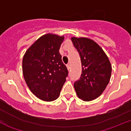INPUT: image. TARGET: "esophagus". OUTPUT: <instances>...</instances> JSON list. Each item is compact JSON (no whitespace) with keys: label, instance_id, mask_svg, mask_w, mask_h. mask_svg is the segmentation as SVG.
<instances>
[{"label":"esophagus","instance_id":"obj_1","mask_svg":"<svg viewBox=\"0 0 131 131\" xmlns=\"http://www.w3.org/2000/svg\"><path fill=\"white\" fill-rule=\"evenodd\" d=\"M67 68H68V70H70V64H67Z\"/></svg>","mask_w":131,"mask_h":131}]
</instances>
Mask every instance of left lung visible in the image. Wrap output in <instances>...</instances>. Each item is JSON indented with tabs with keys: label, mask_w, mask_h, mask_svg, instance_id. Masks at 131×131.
<instances>
[{
	"label": "left lung",
	"mask_w": 131,
	"mask_h": 131,
	"mask_svg": "<svg viewBox=\"0 0 131 131\" xmlns=\"http://www.w3.org/2000/svg\"><path fill=\"white\" fill-rule=\"evenodd\" d=\"M80 55L82 70L74 87L80 99L84 101L95 99L103 93L110 80L112 66L102 48L87 38H71Z\"/></svg>",
	"instance_id": "left-lung-1"
}]
</instances>
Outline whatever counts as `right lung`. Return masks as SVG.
<instances>
[{
  "instance_id": "obj_1",
  "label": "right lung",
  "mask_w": 131,
  "mask_h": 131,
  "mask_svg": "<svg viewBox=\"0 0 131 131\" xmlns=\"http://www.w3.org/2000/svg\"><path fill=\"white\" fill-rule=\"evenodd\" d=\"M64 36L47 34L27 49L23 59L27 85L36 97L44 101L59 97L68 72L59 53Z\"/></svg>"
}]
</instances>
